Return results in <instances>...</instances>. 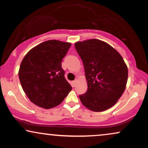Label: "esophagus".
Segmentation results:
<instances>
[{"label": "esophagus", "instance_id": "obj_1", "mask_svg": "<svg viewBox=\"0 0 148 148\" xmlns=\"http://www.w3.org/2000/svg\"><path fill=\"white\" fill-rule=\"evenodd\" d=\"M76 82H77V80H73V81H72V83L73 87H75V86H76Z\"/></svg>", "mask_w": 148, "mask_h": 148}]
</instances>
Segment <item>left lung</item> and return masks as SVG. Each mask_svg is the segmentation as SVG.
Here are the masks:
<instances>
[{
    "label": "left lung",
    "mask_w": 148,
    "mask_h": 148,
    "mask_svg": "<svg viewBox=\"0 0 148 148\" xmlns=\"http://www.w3.org/2000/svg\"><path fill=\"white\" fill-rule=\"evenodd\" d=\"M75 48L83 61L88 87L80 100L91 111H106L115 105L126 89V63L115 48L96 39L76 42Z\"/></svg>",
    "instance_id": "8db88e82"
}]
</instances>
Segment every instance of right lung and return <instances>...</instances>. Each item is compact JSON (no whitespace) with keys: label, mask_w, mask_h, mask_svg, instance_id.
I'll return each instance as SVG.
<instances>
[{"label":"right lung","mask_w":148,"mask_h":148,"mask_svg":"<svg viewBox=\"0 0 148 148\" xmlns=\"http://www.w3.org/2000/svg\"><path fill=\"white\" fill-rule=\"evenodd\" d=\"M71 44L59 40L42 42L27 52L20 64L19 79L29 100L48 109L60 104L72 90L61 67Z\"/></svg>","instance_id":"add662e5"}]
</instances>
